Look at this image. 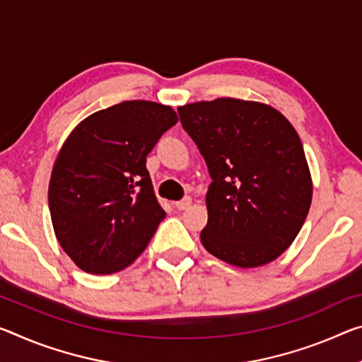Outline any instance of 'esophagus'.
Masks as SVG:
<instances>
[{
    "mask_svg": "<svg viewBox=\"0 0 362 362\" xmlns=\"http://www.w3.org/2000/svg\"><path fill=\"white\" fill-rule=\"evenodd\" d=\"M190 204H192V198H190V197H185L183 199H180V202H175V203H174V206H175V208L179 209V211L187 209Z\"/></svg>",
    "mask_w": 362,
    "mask_h": 362,
    "instance_id": "34e87169",
    "label": "esophagus"
}]
</instances>
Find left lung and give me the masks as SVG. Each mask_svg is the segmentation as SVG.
<instances>
[{"instance_id": "obj_1", "label": "left lung", "mask_w": 362, "mask_h": 362, "mask_svg": "<svg viewBox=\"0 0 362 362\" xmlns=\"http://www.w3.org/2000/svg\"><path fill=\"white\" fill-rule=\"evenodd\" d=\"M179 116L212 179L203 246L238 267L274 261L293 243L313 199L293 125L277 109L235 98L180 106Z\"/></svg>"}]
</instances>
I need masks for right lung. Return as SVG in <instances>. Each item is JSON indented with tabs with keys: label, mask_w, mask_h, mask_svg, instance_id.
<instances>
[{
	"label": "right lung",
	"mask_w": 362,
	"mask_h": 362,
	"mask_svg": "<svg viewBox=\"0 0 362 362\" xmlns=\"http://www.w3.org/2000/svg\"><path fill=\"white\" fill-rule=\"evenodd\" d=\"M177 120L170 106L124 101L91 114L67 136L48 203L57 242L82 271H122L150 243L165 211L146 156Z\"/></svg>",
	"instance_id": "1"
}]
</instances>
